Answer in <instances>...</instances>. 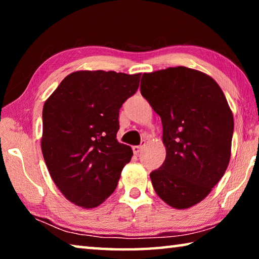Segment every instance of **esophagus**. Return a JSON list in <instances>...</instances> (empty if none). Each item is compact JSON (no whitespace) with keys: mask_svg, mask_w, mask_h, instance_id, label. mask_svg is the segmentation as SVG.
<instances>
[{"mask_svg":"<svg viewBox=\"0 0 259 259\" xmlns=\"http://www.w3.org/2000/svg\"><path fill=\"white\" fill-rule=\"evenodd\" d=\"M145 144H146V140H142V144H140V145H136L133 147V151L136 155L139 154V152L143 150V147L145 146Z\"/></svg>","mask_w":259,"mask_h":259,"instance_id":"1","label":"esophagus"}]
</instances>
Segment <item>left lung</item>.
Returning <instances> with one entry per match:
<instances>
[{
  "label": "left lung",
  "mask_w": 259,
  "mask_h": 259,
  "mask_svg": "<svg viewBox=\"0 0 259 259\" xmlns=\"http://www.w3.org/2000/svg\"><path fill=\"white\" fill-rule=\"evenodd\" d=\"M140 93L161 117L165 160L150 177L175 209L201 202L231 159L233 114L211 76L184 66L144 73Z\"/></svg>",
  "instance_id": "8db88e82"
}]
</instances>
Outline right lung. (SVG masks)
<instances>
[{
  "instance_id": "obj_1",
  "label": "right lung",
  "mask_w": 259,
  "mask_h": 259,
  "mask_svg": "<svg viewBox=\"0 0 259 259\" xmlns=\"http://www.w3.org/2000/svg\"><path fill=\"white\" fill-rule=\"evenodd\" d=\"M142 74L77 71L60 82L43 106L41 148L56 186L72 203L95 208L117 186L133 156L117 142L119 112Z\"/></svg>"
}]
</instances>
